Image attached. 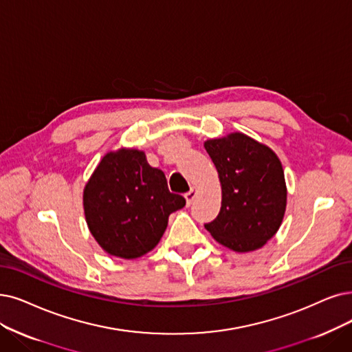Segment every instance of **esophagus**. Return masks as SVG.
Masks as SVG:
<instances>
[{
  "label": "esophagus",
  "instance_id": "1",
  "mask_svg": "<svg viewBox=\"0 0 352 352\" xmlns=\"http://www.w3.org/2000/svg\"><path fill=\"white\" fill-rule=\"evenodd\" d=\"M196 196H198V189H196V188H192L188 193H185V199H186L188 206L195 201Z\"/></svg>",
  "mask_w": 352,
  "mask_h": 352
}]
</instances>
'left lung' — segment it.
Masks as SVG:
<instances>
[{
    "label": "left lung",
    "mask_w": 352,
    "mask_h": 352,
    "mask_svg": "<svg viewBox=\"0 0 352 352\" xmlns=\"http://www.w3.org/2000/svg\"><path fill=\"white\" fill-rule=\"evenodd\" d=\"M204 146L222 189L219 214L205 228L236 252L261 248L285 217L287 188L282 162L270 147L243 133L210 138Z\"/></svg>",
    "instance_id": "8db88e82"
}]
</instances>
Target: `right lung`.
I'll return each instance as SVG.
<instances>
[{
	"label": "right lung",
	"mask_w": 352,
	"mask_h": 352,
	"mask_svg": "<svg viewBox=\"0 0 352 352\" xmlns=\"http://www.w3.org/2000/svg\"><path fill=\"white\" fill-rule=\"evenodd\" d=\"M185 205L184 196L168 190L164 173L137 148L107 153L83 189L91 234L109 256L125 260L156 247L168 215Z\"/></svg>",
	"instance_id": "obj_1"
}]
</instances>
